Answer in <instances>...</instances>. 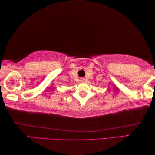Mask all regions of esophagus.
<instances>
[{"mask_svg": "<svg viewBox=\"0 0 155 155\" xmlns=\"http://www.w3.org/2000/svg\"><path fill=\"white\" fill-rule=\"evenodd\" d=\"M80 82H84V81H85V79H84V78H80Z\"/></svg>", "mask_w": 155, "mask_h": 155, "instance_id": "obj_1", "label": "esophagus"}]
</instances>
